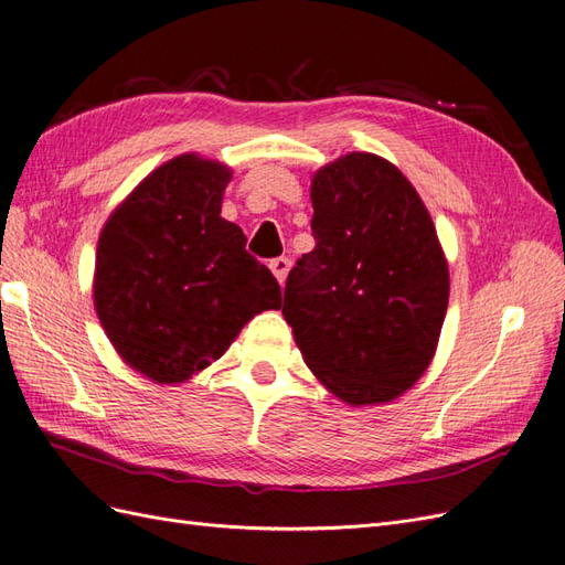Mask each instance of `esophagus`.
<instances>
[{
    "instance_id": "1",
    "label": "esophagus",
    "mask_w": 565,
    "mask_h": 565,
    "mask_svg": "<svg viewBox=\"0 0 565 565\" xmlns=\"http://www.w3.org/2000/svg\"><path fill=\"white\" fill-rule=\"evenodd\" d=\"M269 269H271V275L277 277V281L284 286L286 277H288V269H290V260L288 258H275L269 263Z\"/></svg>"
}]
</instances>
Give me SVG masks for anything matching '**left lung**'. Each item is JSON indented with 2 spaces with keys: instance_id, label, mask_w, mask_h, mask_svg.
<instances>
[{
  "instance_id": "obj_1",
  "label": "left lung",
  "mask_w": 565,
  "mask_h": 565,
  "mask_svg": "<svg viewBox=\"0 0 565 565\" xmlns=\"http://www.w3.org/2000/svg\"><path fill=\"white\" fill-rule=\"evenodd\" d=\"M317 246L288 271L284 317L321 385L350 406L411 390L436 352L448 263L394 163L350 152L312 178Z\"/></svg>"
}]
</instances>
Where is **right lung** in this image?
<instances>
[{
  "instance_id": "right-lung-1",
  "label": "right lung",
  "mask_w": 565,
  "mask_h": 565,
  "mask_svg": "<svg viewBox=\"0 0 565 565\" xmlns=\"http://www.w3.org/2000/svg\"><path fill=\"white\" fill-rule=\"evenodd\" d=\"M232 171L180 154L161 163L107 217L98 236L94 302L129 366L159 385L221 359L244 326L281 307L271 271L221 217Z\"/></svg>"
}]
</instances>
